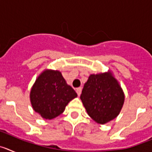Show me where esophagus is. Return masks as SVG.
Instances as JSON below:
<instances>
[{
  "label": "esophagus",
  "instance_id": "obj_1",
  "mask_svg": "<svg viewBox=\"0 0 152 152\" xmlns=\"http://www.w3.org/2000/svg\"><path fill=\"white\" fill-rule=\"evenodd\" d=\"M81 90H82V88H76V92H77V95H78V96H80V94H81Z\"/></svg>",
  "mask_w": 152,
  "mask_h": 152
}]
</instances>
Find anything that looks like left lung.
I'll list each match as a JSON object with an SVG mask.
<instances>
[{
  "label": "left lung",
  "instance_id": "1",
  "mask_svg": "<svg viewBox=\"0 0 152 152\" xmlns=\"http://www.w3.org/2000/svg\"><path fill=\"white\" fill-rule=\"evenodd\" d=\"M80 97L88 115L99 124L115 119L125 100L121 86L110 71L90 75Z\"/></svg>",
  "mask_w": 152,
  "mask_h": 152
}]
</instances>
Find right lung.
<instances>
[{
    "instance_id": "1",
    "label": "right lung",
    "mask_w": 152,
    "mask_h": 152,
    "mask_svg": "<svg viewBox=\"0 0 152 152\" xmlns=\"http://www.w3.org/2000/svg\"><path fill=\"white\" fill-rule=\"evenodd\" d=\"M77 93L68 85L59 71L45 70L35 81L30 91V102L35 112L52 119L64 112Z\"/></svg>"
}]
</instances>
